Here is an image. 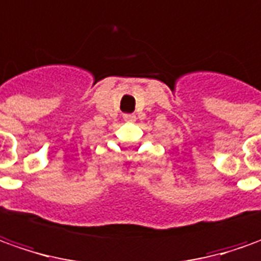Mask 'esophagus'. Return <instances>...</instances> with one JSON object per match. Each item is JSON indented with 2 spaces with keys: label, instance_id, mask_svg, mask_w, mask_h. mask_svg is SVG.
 I'll list each match as a JSON object with an SVG mask.
<instances>
[{
  "label": "esophagus",
  "instance_id": "obj_1",
  "mask_svg": "<svg viewBox=\"0 0 261 261\" xmlns=\"http://www.w3.org/2000/svg\"><path fill=\"white\" fill-rule=\"evenodd\" d=\"M123 118H125V120H134L135 115H132V113H129V115H125Z\"/></svg>",
  "mask_w": 261,
  "mask_h": 261
}]
</instances>
